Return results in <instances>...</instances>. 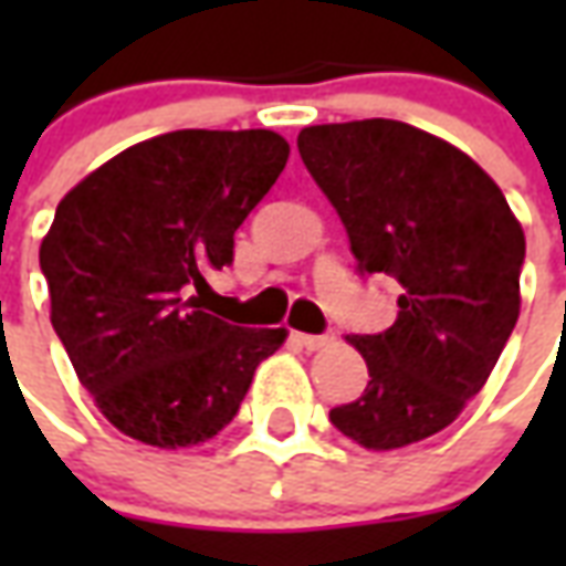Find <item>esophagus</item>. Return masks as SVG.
<instances>
[{
	"label": "esophagus",
	"mask_w": 566,
	"mask_h": 566,
	"mask_svg": "<svg viewBox=\"0 0 566 566\" xmlns=\"http://www.w3.org/2000/svg\"><path fill=\"white\" fill-rule=\"evenodd\" d=\"M296 343L303 345L306 352H321V348H327L333 343V336H312V333H296Z\"/></svg>",
	"instance_id": "34e87169"
}]
</instances>
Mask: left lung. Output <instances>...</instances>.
<instances>
[{
	"label": "left lung",
	"instance_id": "1",
	"mask_svg": "<svg viewBox=\"0 0 566 566\" xmlns=\"http://www.w3.org/2000/svg\"><path fill=\"white\" fill-rule=\"evenodd\" d=\"M300 157L339 214L360 275L400 284L388 331L348 336L369 381L331 421L364 449H403L461 416L518 321L524 233L491 175L400 120L321 124Z\"/></svg>",
	"mask_w": 566,
	"mask_h": 566
}]
</instances>
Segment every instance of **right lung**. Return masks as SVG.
I'll return each mask as SVG.
<instances>
[{"label": "right lung", "mask_w": 566, "mask_h": 566, "mask_svg": "<svg viewBox=\"0 0 566 566\" xmlns=\"http://www.w3.org/2000/svg\"><path fill=\"white\" fill-rule=\"evenodd\" d=\"M287 154L272 129H175L120 150L60 199L39 251L51 324L120 433L157 449L206 442L284 343V327L211 315L202 275L233 263V233Z\"/></svg>", "instance_id": "add662e5"}]
</instances>
